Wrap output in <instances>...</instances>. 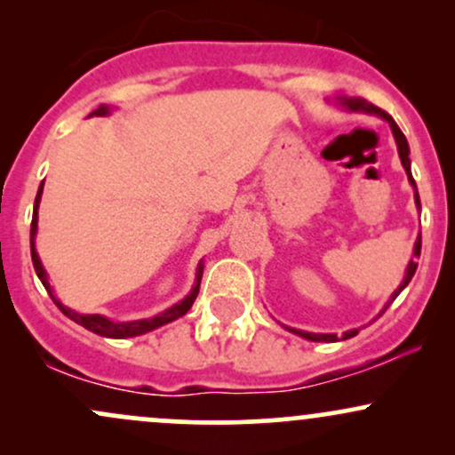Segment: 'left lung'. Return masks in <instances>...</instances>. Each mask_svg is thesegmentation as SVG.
Listing matches in <instances>:
<instances>
[{
	"label": "left lung",
	"mask_w": 455,
	"mask_h": 455,
	"mask_svg": "<svg viewBox=\"0 0 455 455\" xmlns=\"http://www.w3.org/2000/svg\"><path fill=\"white\" fill-rule=\"evenodd\" d=\"M342 104L347 108H351V111H362V113H374V115H379V117H383V119H387L389 122V126H391V132H394V137H395V143H398V154H400V160H402V166H404V171H406V175H409V181L412 184V188H415V203H417V207H419V195H417V186H415V180H412V175H411V158H409V143H406V137L404 134H402V130L398 128V124L394 122V117H391L389 113H385L383 108H379V107H374V104H370L368 100H363V98H342ZM419 252H421V237L417 239V243H415V257H419ZM415 269H417V263L415 260L411 259V263H409V267H406V275H404V282H402V284L398 286V291H395L394 295H391V301L395 299V297L400 295V291L404 289L406 284H409L411 282V278L412 275H415ZM389 301V304H391ZM389 304L385 306V310H387L389 307ZM383 310V312H385ZM291 331H295V333H299L301 338H306V340H312V342H336L338 340V336L336 333H307V331H297V329H291ZM359 333V329H351V331H344L342 333V340H348V338H353V336H357Z\"/></svg>",
	"instance_id": "left-lung-1"
}]
</instances>
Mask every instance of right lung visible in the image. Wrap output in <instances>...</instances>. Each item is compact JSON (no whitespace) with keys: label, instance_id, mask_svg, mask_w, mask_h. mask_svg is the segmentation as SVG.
Here are the masks:
<instances>
[{"label":"right lung","instance_id":"add662e5","mask_svg":"<svg viewBox=\"0 0 455 455\" xmlns=\"http://www.w3.org/2000/svg\"><path fill=\"white\" fill-rule=\"evenodd\" d=\"M107 113H108V107H104V104H102V107H98L92 115H107ZM40 195H43V186H40L38 195H36L34 218H31V263H34L36 274H38V278L44 284V289L51 293L49 278H46V271L43 267V263H40L38 252H36V248H34V235H36V228H38V203H40ZM201 278H203V265H198V269H196V284L192 286L190 295H188L186 299H181L180 304L171 306L169 310H164L158 316L143 318V321H132V323H113V321H108V318H104L100 315H78V312L70 310V307L61 306L60 301H57L55 297H53V293H51V297H53V301L57 304V307H60V310L64 312L68 318H72V321L78 323V325H83L85 329H90V331L98 333V336L132 338V336H140V333H145V331H151V329H156V327H160V325H166V323L175 321V318L184 316L186 312L192 307V304H195V299H196V295H198V286H201Z\"/></svg>","mask_w":455,"mask_h":455}]
</instances>
